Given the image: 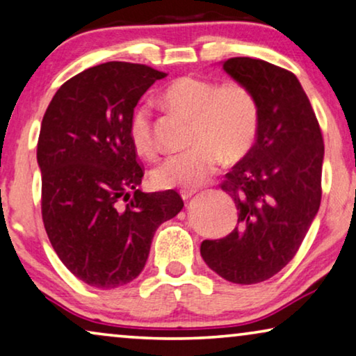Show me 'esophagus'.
Segmentation results:
<instances>
[{"label":"esophagus","instance_id":"1","mask_svg":"<svg viewBox=\"0 0 356 356\" xmlns=\"http://www.w3.org/2000/svg\"><path fill=\"white\" fill-rule=\"evenodd\" d=\"M196 192H198L196 188H184V190H180V196H182L184 200H188V198H192Z\"/></svg>","mask_w":356,"mask_h":356}]
</instances>
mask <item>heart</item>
I'll list each match as a JSON object with an SVG mask.
<instances>
[{
    "label": "heart",
    "instance_id": "heart-1",
    "mask_svg": "<svg viewBox=\"0 0 356 356\" xmlns=\"http://www.w3.org/2000/svg\"><path fill=\"white\" fill-rule=\"evenodd\" d=\"M163 104L193 120L188 150L174 153L158 164L152 182L158 188H192L204 184L225 163L249 155L256 144L261 111L256 95L240 81L217 84L212 79L180 76L164 89ZM129 139L142 156H153L156 140L147 104L132 111Z\"/></svg>",
    "mask_w": 356,
    "mask_h": 356
}]
</instances>
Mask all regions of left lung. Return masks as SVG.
<instances>
[{
  "instance_id": "8db88e82",
  "label": "left lung",
  "mask_w": 356,
  "mask_h": 356,
  "mask_svg": "<svg viewBox=\"0 0 356 356\" xmlns=\"http://www.w3.org/2000/svg\"><path fill=\"white\" fill-rule=\"evenodd\" d=\"M222 67L256 95L261 124L252 150L220 184L235 201L238 227L220 240H204L200 252L227 281L256 284L288 265L320 209L325 144L294 73L251 57Z\"/></svg>"
}]
</instances>
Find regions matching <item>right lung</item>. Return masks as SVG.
I'll list each match as a JSON object with an SVG mask.
<instances>
[{"label": "right lung", "mask_w": 356, "mask_h": 356, "mask_svg": "<svg viewBox=\"0 0 356 356\" xmlns=\"http://www.w3.org/2000/svg\"><path fill=\"white\" fill-rule=\"evenodd\" d=\"M164 76L140 63H100L63 83L42 116V222L63 265L94 288L139 277L156 229L184 208L174 190L140 192L144 169L129 139L137 102Z\"/></svg>", "instance_id": "obj_1"}]
</instances>
